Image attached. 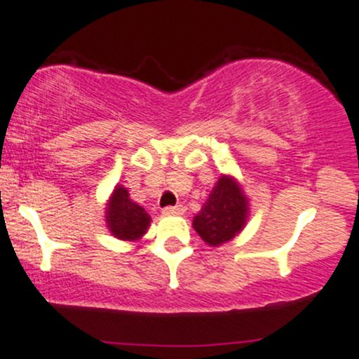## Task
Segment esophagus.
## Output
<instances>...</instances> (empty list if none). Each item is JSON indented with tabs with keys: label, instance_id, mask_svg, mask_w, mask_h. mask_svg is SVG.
Returning <instances> with one entry per match:
<instances>
[{
	"label": "esophagus",
	"instance_id": "obj_1",
	"mask_svg": "<svg viewBox=\"0 0 359 359\" xmlns=\"http://www.w3.org/2000/svg\"><path fill=\"white\" fill-rule=\"evenodd\" d=\"M184 206H167L161 210V212H163L165 216H172V215H184Z\"/></svg>",
	"mask_w": 359,
	"mask_h": 359
}]
</instances>
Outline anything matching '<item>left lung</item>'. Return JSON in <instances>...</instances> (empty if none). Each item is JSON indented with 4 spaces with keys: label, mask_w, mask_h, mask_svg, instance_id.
Wrapping results in <instances>:
<instances>
[{
    "label": "left lung",
    "mask_w": 359,
    "mask_h": 359,
    "mask_svg": "<svg viewBox=\"0 0 359 359\" xmlns=\"http://www.w3.org/2000/svg\"><path fill=\"white\" fill-rule=\"evenodd\" d=\"M250 216V201L233 175L219 177L206 203L192 219V226L210 247L233 240L245 228Z\"/></svg>",
    "instance_id": "1"
}]
</instances>
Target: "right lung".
Masks as SVG:
<instances>
[{
    "label": "right lung",
    "instance_id": "right-lung-1",
    "mask_svg": "<svg viewBox=\"0 0 359 359\" xmlns=\"http://www.w3.org/2000/svg\"><path fill=\"white\" fill-rule=\"evenodd\" d=\"M105 224L110 235L124 242H137L147 233L151 218L140 204L129 196V191L121 184L114 187L105 203Z\"/></svg>",
    "mask_w": 359,
    "mask_h": 359
}]
</instances>
